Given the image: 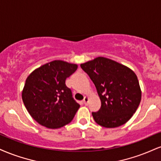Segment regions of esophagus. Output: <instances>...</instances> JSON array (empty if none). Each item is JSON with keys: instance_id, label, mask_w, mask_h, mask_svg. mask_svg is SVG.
Here are the masks:
<instances>
[{"instance_id": "obj_1", "label": "esophagus", "mask_w": 161, "mask_h": 161, "mask_svg": "<svg viewBox=\"0 0 161 161\" xmlns=\"http://www.w3.org/2000/svg\"><path fill=\"white\" fill-rule=\"evenodd\" d=\"M88 97L86 96L84 97V99H83V103H84L85 105H87V104H88Z\"/></svg>"}]
</instances>
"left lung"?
Segmentation results:
<instances>
[{"label": "left lung", "mask_w": 161, "mask_h": 161, "mask_svg": "<svg viewBox=\"0 0 161 161\" xmlns=\"http://www.w3.org/2000/svg\"><path fill=\"white\" fill-rule=\"evenodd\" d=\"M97 88L101 101L99 111L92 112L97 124L107 128L123 125L140 103L142 92L132 69L113 60L98 57L80 65Z\"/></svg>", "instance_id": "8db88e82"}]
</instances>
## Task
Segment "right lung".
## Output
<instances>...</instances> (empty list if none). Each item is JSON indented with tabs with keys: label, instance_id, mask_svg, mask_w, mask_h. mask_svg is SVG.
<instances>
[{
	"label": "right lung",
	"instance_id": "add662e5",
	"mask_svg": "<svg viewBox=\"0 0 161 161\" xmlns=\"http://www.w3.org/2000/svg\"><path fill=\"white\" fill-rule=\"evenodd\" d=\"M78 66L55 61L41 66L28 75L22 91L25 107L36 122L48 128L63 127L72 121L80 105L65 84Z\"/></svg>",
	"mask_w": 161,
	"mask_h": 161
}]
</instances>
